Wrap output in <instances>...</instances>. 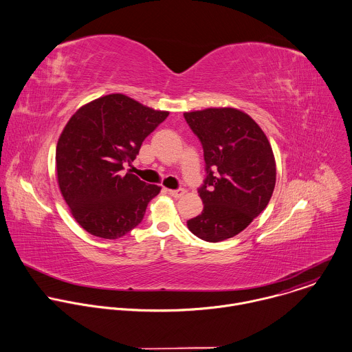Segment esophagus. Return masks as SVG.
Segmentation results:
<instances>
[{"label": "esophagus", "mask_w": 352, "mask_h": 352, "mask_svg": "<svg viewBox=\"0 0 352 352\" xmlns=\"http://www.w3.org/2000/svg\"><path fill=\"white\" fill-rule=\"evenodd\" d=\"M168 193H170V196H173L174 199H179V197H182V196L185 195V189H182V188H178V189H170V190H168Z\"/></svg>", "instance_id": "esophagus-1"}]
</instances>
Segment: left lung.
I'll return each instance as SVG.
<instances>
[{"mask_svg":"<svg viewBox=\"0 0 352 352\" xmlns=\"http://www.w3.org/2000/svg\"><path fill=\"white\" fill-rule=\"evenodd\" d=\"M201 142L206 178L199 188L204 208L189 230L210 243L243 232L269 204L276 186L272 145L247 113L234 108L185 112Z\"/></svg>","mask_w":352,"mask_h":352,"instance_id":"left-lung-1","label":"left lung"}]
</instances>
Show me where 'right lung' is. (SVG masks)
Wrapping results in <instances>:
<instances>
[{"instance_id": "add662e5", "label": "right lung", "mask_w": 352, "mask_h": 352, "mask_svg": "<svg viewBox=\"0 0 352 352\" xmlns=\"http://www.w3.org/2000/svg\"><path fill=\"white\" fill-rule=\"evenodd\" d=\"M167 116L119 93L100 97L71 116L56 148L57 181L86 232L115 240L141 223L160 186L120 171Z\"/></svg>"}]
</instances>
